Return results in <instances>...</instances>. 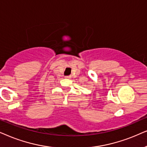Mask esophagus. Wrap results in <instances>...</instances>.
Wrapping results in <instances>:
<instances>
[{"label":"esophagus","instance_id":"obj_1","mask_svg":"<svg viewBox=\"0 0 147 147\" xmlns=\"http://www.w3.org/2000/svg\"><path fill=\"white\" fill-rule=\"evenodd\" d=\"M65 78H66V79H69L70 77H69V76H66Z\"/></svg>","mask_w":147,"mask_h":147}]
</instances>
